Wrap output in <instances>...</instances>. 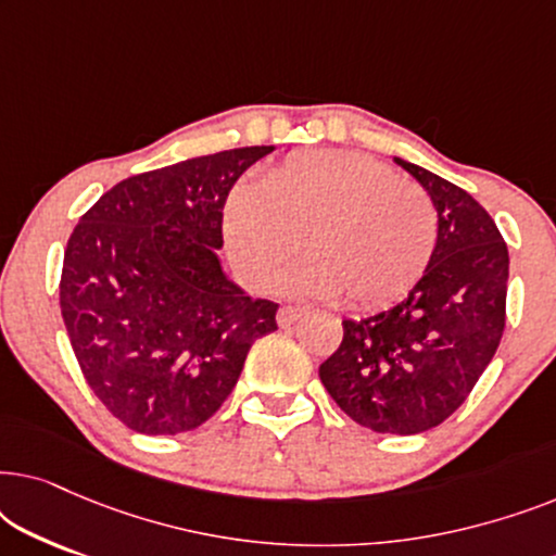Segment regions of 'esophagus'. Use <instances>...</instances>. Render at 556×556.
Masks as SVG:
<instances>
[{
  "mask_svg": "<svg viewBox=\"0 0 556 556\" xmlns=\"http://www.w3.org/2000/svg\"><path fill=\"white\" fill-rule=\"evenodd\" d=\"M303 316H306V308L291 306V303H286V306H280V311H278V324L280 326H291V324H295Z\"/></svg>",
  "mask_w": 556,
  "mask_h": 556,
  "instance_id": "esophagus-1",
  "label": "esophagus"
}]
</instances>
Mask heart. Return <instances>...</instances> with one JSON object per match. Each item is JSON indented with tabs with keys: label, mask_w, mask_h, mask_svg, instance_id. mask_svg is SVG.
I'll use <instances>...</instances> for the list:
<instances>
[{
	"label": "heart",
	"mask_w": 556,
	"mask_h": 556,
	"mask_svg": "<svg viewBox=\"0 0 556 556\" xmlns=\"http://www.w3.org/2000/svg\"><path fill=\"white\" fill-rule=\"evenodd\" d=\"M225 235L250 283H273L299 242L306 265L288 283L379 308L402 299L428 268L438 212L420 185L397 179L377 159L306 151L265 174L257 192L235 189Z\"/></svg>",
	"instance_id": "1"
}]
</instances>
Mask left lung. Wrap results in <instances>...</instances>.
Wrapping results in <instances>:
<instances>
[{
    "label": "left lung",
    "mask_w": 556,
    "mask_h": 556,
    "mask_svg": "<svg viewBox=\"0 0 556 556\" xmlns=\"http://www.w3.org/2000/svg\"><path fill=\"white\" fill-rule=\"evenodd\" d=\"M394 162L435 204V250L405 301L341 321L344 339L318 377L354 422L417 435L466 402L496 354L506 324L508 250L466 189L405 159Z\"/></svg>",
    "instance_id": "8db88e82"
}]
</instances>
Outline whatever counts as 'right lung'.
I'll list each match as a JSON object with an SVG mask.
<instances>
[{
    "instance_id": "obj_1",
    "label": "right lung",
    "mask_w": 556,
    "mask_h": 556,
    "mask_svg": "<svg viewBox=\"0 0 556 556\" xmlns=\"http://www.w3.org/2000/svg\"><path fill=\"white\" fill-rule=\"evenodd\" d=\"M273 147H242L111 187L75 225L60 311L83 377L141 435L200 428L238 384L278 303L227 280L223 210L240 174Z\"/></svg>"
}]
</instances>
